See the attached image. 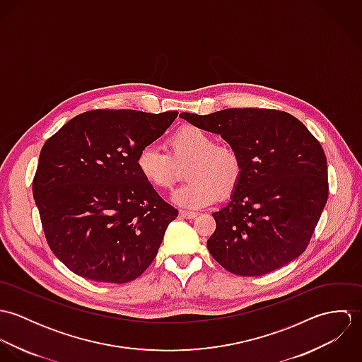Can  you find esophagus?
<instances>
[{"instance_id":"obj_1","label":"esophagus","mask_w":362,"mask_h":362,"mask_svg":"<svg viewBox=\"0 0 362 362\" xmlns=\"http://www.w3.org/2000/svg\"><path fill=\"white\" fill-rule=\"evenodd\" d=\"M180 216L184 218H195L198 216V213L191 211V210H180Z\"/></svg>"}]
</instances>
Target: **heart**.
<instances>
[{
	"label": "heart",
	"mask_w": 362,
	"mask_h": 362,
	"mask_svg": "<svg viewBox=\"0 0 362 362\" xmlns=\"http://www.w3.org/2000/svg\"><path fill=\"white\" fill-rule=\"evenodd\" d=\"M168 153L148 145L136 156V167L142 178L157 189L173 185L177 165L191 161L187 170L188 184L173 194L178 206L199 209L213 204L218 194L228 197L238 187L244 164L238 151L217 139L205 129L185 125L171 134L167 139Z\"/></svg>",
	"instance_id": "heart-1"
}]
</instances>
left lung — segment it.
Listing matches in <instances>:
<instances>
[{
    "instance_id": "obj_1",
    "label": "left lung",
    "mask_w": 362,
    "mask_h": 362,
    "mask_svg": "<svg viewBox=\"0 0 362 362\" xmlns=\"http://www.w3.org/2000/svg\"><path fill=\"white\" fill-rule=\"evenodd\" d=\"M181 118L218 134L243 158L231 201L211 213L207 250L226 270L263 276L308 247L329 195L326 156L307 127L286 111L226 108Z\"/></svg>"
}]
</instances>
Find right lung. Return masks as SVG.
I'll return each mask as SVG.
<instances>
[{"label": "right lung", "instance_id": "obj_1", "mask_svg": "<svg viewBox=\"0 0 362 362\" xmlns=\"http://www.w3.org/2000/svg\"><path fill=\"white\" fill-rule=\"evenodd\" d=\"M178 111L92 110L45 144L33 197L54 255L81 277L128 283L153 262L178 210L136 167Z\"/></svg>", "mask_w": 362, "mask_h": 362}]
</instances>
